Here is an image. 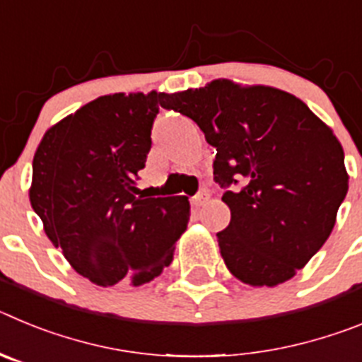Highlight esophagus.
Listing matches in <instances>:
<instances>
[{
    "instance_id": "obj_1",
    "label": "esophagus",
    "mask_w": 362,
    "mask_h": 362,
    "mask_svg": "<svg viewBox=\"0 0 362 362\" xmlns=\"http://www.w3.org/2000/svg\"><path fill=\"white\" fill-rule=\"evenodd\" d=\"M209 197H210V192L206 190V188H201L196 196L192 197V204H194V206H201V204H204L206 201H209Z\"/></svg>"
}]
</instances>
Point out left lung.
Wrapping results in <instances>:
<instances>
[{"label":"left lung","mask_w":362,"mask_h":362,"mask_svg":"<svg viewBox=\"0 0 362 362\" xmlns=\"http://www.w3.org/2000/svg\"><path fill=\"white\" fill-rule=\"evenodd\" d=\"M161 107L190 117L216 148L214 181L232 214L217 232L228 270L252 286L296 276L321 250L346 197L334 132L288 92L225 79L163 94Z\"/></svg>","instance_id":"left-lung-1"}]
</instances>
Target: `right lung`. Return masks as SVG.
Here are the masks:
<instances>
[{"instance_id": "obj_1", "label": "right lung", "mask_w": 362, "mask_h": 362, "mask_svg": "<svg viewBox=\"0 0 362 362\" xmlns=\"http://www.w3.org/2000/svg\"><path fill=\"white\" fill-rule=\"evenodd\" d=\"M163 94L103 95L45 134L30 203L74 270L99 286L148 283L187 230L183 196H137Z\"/></svg>"}]
</instances>
